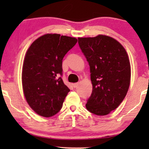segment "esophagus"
<instances>
[{"label": "esophagus", "instance_id": "34e87169", "mask_svg": "<svg viewBox=\"0 0 149 149\" xmlns=\"http://www.w3.org/2000/svg\"><path fill=\"white\" fill-rule=\"evenodd\" d=\"M78 85H79V83H73V84H72V86H73V87H74V88H76V87L78 86Z\"/></svg>", "mask_w": 149, "mask_h": 149}]
</instances>
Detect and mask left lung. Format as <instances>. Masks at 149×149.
<instances>
[{
    "instance_id": "1",
    "label": "left lung",
    "mask_w": 149,
    "mask_h": 149,
    "mask_svg": "<svg viewBox=\"0 0 149 149\" xmlns=\"http://www.w3.org/2000/svg\"><path fill=\"white\" fill-rule=\"evenodd\" d=\"M79 45L90 67L92 93L86 108L102 116L117 109L127 94L131 67L127 52L121 43L105 35L78 38Z\"/></svg>"
}]
</instances>
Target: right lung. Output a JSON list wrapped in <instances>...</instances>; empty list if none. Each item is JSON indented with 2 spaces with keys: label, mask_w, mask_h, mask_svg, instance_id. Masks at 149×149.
<instances>
[{
  "label": "right lung",
  "mask_w": 149,
  "mask_h": 149,
  "mask_svg": "<svg viewBox=\"0 0 149 149\" xmlns=\"http://www.w3.org/2000/svg\"><path fill=\"white\" fill-rule=\"evenodd\" d=\"M77 42L74 37L47 34L32 42L22 68V86L26 101L42 117L56 115L70 91L62 79V60Z\"/></svg>",
  "instance_id": "right-lung-1"
}]
</instances>
